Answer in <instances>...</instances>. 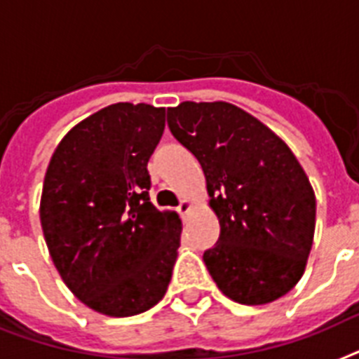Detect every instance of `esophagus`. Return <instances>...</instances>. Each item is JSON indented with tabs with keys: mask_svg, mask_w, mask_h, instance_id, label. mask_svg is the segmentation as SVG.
Here are the masks:
<instances>
[{
	"mask_svg": "<svg viewBox=\"0 0 359 359\" xmlns=\"http://www.w3.org/2000/svg\"><path fill=\"white\" fill-rule=\"evenodd\" d=\"M191 209H192V201L191 200H182V203L177 205V212H180L182 216L189 215V212H191Z\"/></svg>",
	"mask_w": 359,
	"mask_h": 359,
	"instance_id": "34e87169",
	"label": "esophagus"
}]
</instances>
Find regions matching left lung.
Returning a JSON list of instances; mask_svg holds the SVG:
<instances>
[{"label": "left lung", "instance_id": "1", "mask_svg": "<svg viewBox=\"0 0 359 359\" xmlns=\"http://www.w3.org/2000/svg\"><path fill=\"white\" fill-rule=\"evenodd\" d=\"M168 128L205 174L220 238L203 253L224 295L240 304L283 297L303 277L316 229V194L279 135L229 102H182Z\"/></svg>", "mask_w": 359, "mask_h": 359}]
</instances>
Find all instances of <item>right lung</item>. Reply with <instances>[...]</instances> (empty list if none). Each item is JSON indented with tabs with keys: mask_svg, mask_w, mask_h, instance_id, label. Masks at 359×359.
I'll use <instances>...</instances> for the list:
<instances>
[{
	"mask_svg": "<svg viewBox=\"0 0 359 359\" xmlns=\"http://www.w3.org/2000/svg\"><path fill=\"white\" fill-rule=\"evenodd\" d=\"M163 130L165 108L99 109L66 133L43 180L40 220L55 268L76 299L111 318L150 310L172 277L182 220L148 196Z\"/></svg>",
	"mask_w": 359,
	"mask_h": 359,
	"instance_id": "right-lung-1",
	"label": "right lung"
}]
</instances>
